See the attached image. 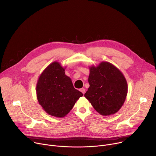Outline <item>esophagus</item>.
<instances>
[{"instance_id":"34e87169","label":"esophagus","mask_w":156,"mask_h":156,"mask_svg":"<svg viewBox=\"0 0 156 156\" xmlns=\"http://www.w3.org/2000/svg\"><path fill=\"white\" fill-rule=\"evenodd\" d=\"M80 91L83 94H84L85 92V89H83V88L80 89Z\"/></svg>"}]
</instances>
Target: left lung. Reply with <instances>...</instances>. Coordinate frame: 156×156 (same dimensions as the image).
<instances>
[{
    "mask_svg": "<svg viewBox=\"0 0 156 156\" xmlns=\"http://www.w3.org/2000/svg\"><path fill=\"white\" fill-rule=\"evenodd\" d=\"M90 87L84 94L94 109L109 116L122 108L128 94L126 80L119 69L108 62L89 67Z\"/></svg>",
    "mask_w": 156,
    "mask_h": 156,
    "instance_id": "1",
    "label": "left lung"
}]
</instances>
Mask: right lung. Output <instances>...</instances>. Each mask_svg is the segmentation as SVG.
<instances>
[{
	"instance_id": "right-lung-1",
	"label": "right lung",
	"mask_w": 156,
	"mask_h": 156,
	"mask_svg": "<svg viewBox=\"0 0 156 156\" xmlns=\"http://www.w3.org/2000/svg\"><path fill=\"white\" fill-rule=\"evenodd\" d=\"M65 69L59 62L51 63L40 74L36 87L37 99L43 109L58 118L67 115L83 95L65 74Z\"/></svg>"
}]
</instances>
